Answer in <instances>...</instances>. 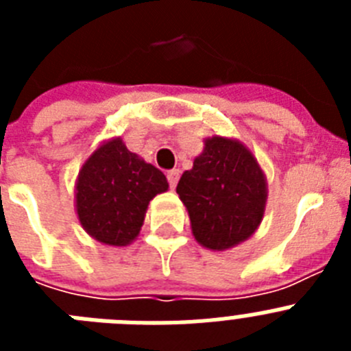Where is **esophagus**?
I'll use <instances>...</instances> for the list:
<instances>
[{
	"mask_svg": "<svg viewBox=\"0 0 351 351\" xmlns=\"http://www.w3.org/2000/svg\"><path fill=\"white\" fill-rule=\"evenodd\" d=\"M167 179H169V184H170V188H176V184H178V181H179V170L178 169H173V170H169V172H167Z\"/></svg>",
	"mask_w": 351,
	"mask_h": 351,
	"instance_id": "obj_1",
	"label": "esophagus"
}]
</instances>
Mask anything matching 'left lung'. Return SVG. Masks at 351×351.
Here are the masks:
<instances>
[{
    "mask_svg": "<svg viewBox=\"0 0 351 351\" xmlns=\"http://www.w3.org/2000/svg\"><path fill=\"white\" fill-rule=\"evenodd\" d=\"M176 191L188 210L195 241L225 251L247 241L262 223L267 178L243 142L213 135Z\"/></svg>",
    "mask_w": 351,
    "mask_h": 351,
    "instance_id": "1",
    "label": "left lung"
}]
</instances>
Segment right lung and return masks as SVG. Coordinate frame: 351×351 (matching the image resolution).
Here are the masks:
<instances>
[{
    "label": "right lung",
    "mask_w": 351,
    "mask_h": 351,
    "mask_svg": "<svg viewBox=\"0 0 351 351\" xmlns=\"http://www.w3.org/2000/svg\"><path fill=\"white\" fill-rule=\"evenodd\" d=\"M169 190L165 173L132 153L121 137L101 142L80 167L75 213L86 234L128 246L141 234L149 202Z\"/></svg>",
    "instance_id": "right-lung-1"
}]
</instances>
